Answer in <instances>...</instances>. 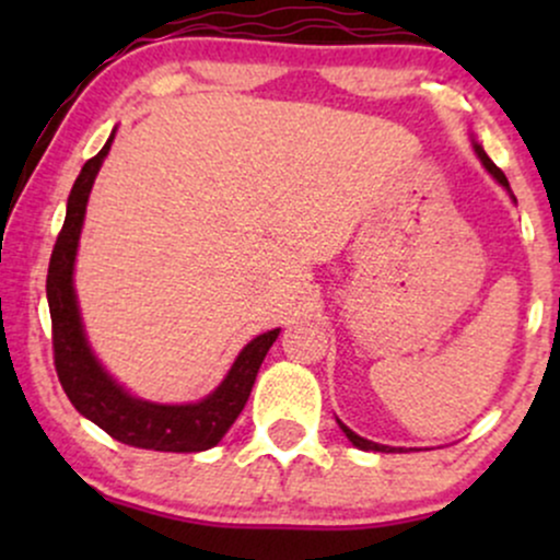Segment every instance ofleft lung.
Returning a JSON list of instances; mask_svg holds the SVG:
<instances>
[{"mask_svg":"<svg viewBox=\"0 0 560 560\" xmlns=\"http://www.w3.org/2000/svg\"><path fill=\"white\" fill-rule=\"evenodd\" d=\"M477 155H479V160H481V163H485V168H487V171H490V173H492V176H494V178H498V182H500V184H503L508 191H511V186H508V178H505V173H503V171H500V168H498V165H494L490 158H487V152H485V150H481V147H477ZM339 427H342V432L347 434V440H350V442H352V445H355V447H361V450H376V453H392V450H395V447H387V445H376V442H371V440H363V436H358L355 432H352V429H347L342 421H339Z\"/></svg>","mask_w":560,"mask_h":560,"instance_id":"left-lung-1","label":"left lung"}]
</instances>
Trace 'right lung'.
Instances as JSON below:
<instances>
[{
    "mask_svg": "<svg viewBox=\"0 0 560 560\" xmlns=\"http://www.w3.org/2000/svg\"><path fill=\"white\" fill-rule=\"evenodd\" d=\"M113 137L92 160H86L68 197V213L57 234L47 273V300L52 316L55 371L68 400L81 416L105 429L113 440L131 447L160 453H199L221 442L231 423L242 413L255 376L279 337V329L260 334L240 352L229 376L213 395L191 405H155L137 400L102 371L89 350L81 329L79 305L73 292V260L79 249L86 199L102 160L110 152Z\"/></svg>",
    "mask_w": 560,
    "mask_h": 560,
    "instance_id": "add662e5",
    "label": "right lung"
}]
</instances>
